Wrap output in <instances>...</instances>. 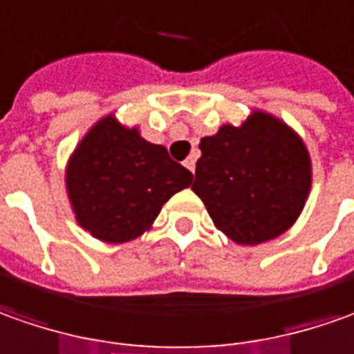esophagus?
<instances>
[{
	"label": "esophagus",
	"mask_w": 354,
	"mask_h": 354,
	"mask_svg": "<svg viewBox=\"0 0 354 354\" xmlns=\"http://www.w3.org/2000/svg\"><path fill=\"white\" fill-rule=\"evenodd\" d=\"M184 167H186L189 172H194V170H196V157H194V155H189V157L184 160Z\"/></svg>",
	"instance_id": "esophagus-1"
}]
</instances>
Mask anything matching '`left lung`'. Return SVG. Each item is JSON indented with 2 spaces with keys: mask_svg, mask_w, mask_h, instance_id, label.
<instances>
[{
  "mask_svg": "<svg viewBox=\"0 0 354 354\" xmlns=\"http://www.w3.org/2000/svg\"><path fill=\"white\" fill-rule=\"evenodd\" d=\"M194 194L234 244L256 246L297 223L312 187V158L287 122L252 110L199 141Z\"/></svg>",
  "mask_w": 354,
  "mask_h": 354,
  "instance_id": "obj_1",
  "label": "left lung"
}]
</instances>
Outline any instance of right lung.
Instances as JSON below:
<instances>
[{
	"instance_id": "right-lung-1",
	"label": "right lung",
	"mask_w": 354,
	"mask_h": 354,
	"mask_svg": "<svg viewBox=\"0 0 354 354\" xmlns=\"http://www.w3.org/2000/svg\"><path fill=\"white\" fill-rule=\"evenodd\" d=\"M192 172L162 145L110 112L88 127L66 165V194L77 225L100 242L124 244L151 230L162 205L189 187Z\"/></svg>"
}]
</instances>
